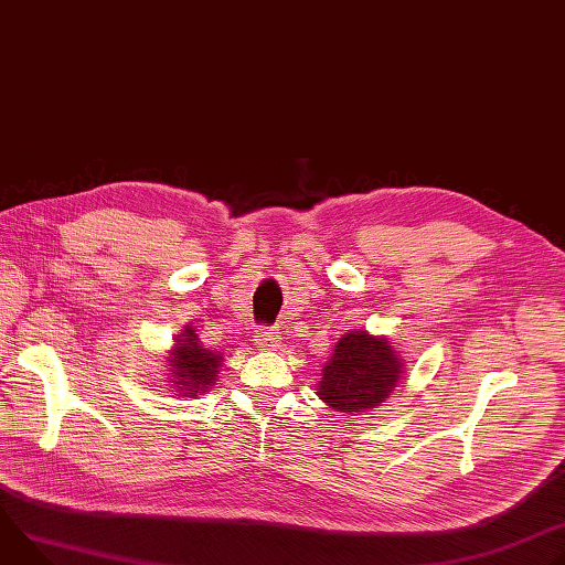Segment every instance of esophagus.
<instances>
[{
  "mask_svg": "<svg viewBox=\"0 0 565 565\" xmlns=\"http://www.w3.org/2000/svg\"><path fill=\"white\" fill-rule=\"evenodd\" d=\"M255 344H257V349H262V351H275V349L281 344V335H279L277 331L262 329V331H257V335H255Z\"/></svg>",
  "mask_w": 565,
  "mask_h": 565,
  "instance_id": "esophagus-1",
  "label": "esophagus"
}]
</instances>
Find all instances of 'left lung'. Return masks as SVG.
Returning a JSON list of instances; mask_svg holds the SVG:
<instances>
[{
	"label": "left lung",
	"mask_w": 565,
	"mask_h": 565,
	"mask_svg": "<svg viewBox=\"0 0 565 565\" xmlns=\"http://www.w3.org/2000/svg\"><path fill=\"white\" fill-rule=\"evenodd\" d=\"M405 366L388 338L351 331L338 340L321 369L317 395L331 409L358 416L382 405L405 375Z\"/></svg>",
	"instance_id": "obj_1"
}]
</instances>
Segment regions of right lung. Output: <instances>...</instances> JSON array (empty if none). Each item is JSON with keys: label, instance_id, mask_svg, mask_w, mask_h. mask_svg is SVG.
I'll return each mask as SVG.
<instances>
[{"label": "right lung", "instance_id": "right-lung-1", "mask_svg": "<svg viewBox=\"0 0 565 565\" xmlns=\"http://www.w3.org/2000/svg\"><path fill=\"white\" fill-rule=\"evenodd\" d=\"M223 353L203 349L192 324L183 327L174 338V347L168 351V382L174 395L196 397L216 384Z\"/></svg>", "mask_w": 565, "mask_h": 565}]
</instances>
